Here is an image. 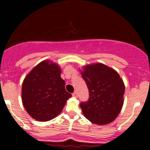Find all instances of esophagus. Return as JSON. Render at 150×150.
<instances>
[{
  "mask_svg": "<svg viewBox=\"0 0 150 150\" xmlns=\"http://www.w3.org/2000/svg\"><path fill=\"white\" fill-rule=\"evenodd\" d=\"M72 95H73V97H77V93L76 92H73V94H72Z\"/></svg>",
  "mask_w": 150,
  "mask_h": 150,
  "instance_id": "obj_1",
  "label": "esophagus"
}]
</instances>
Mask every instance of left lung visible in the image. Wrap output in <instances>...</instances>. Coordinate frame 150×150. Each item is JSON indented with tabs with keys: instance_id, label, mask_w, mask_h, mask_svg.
I'll list each match as a JSON object with an SVG mask.
<instances>
[{
	"instance_id": "obj_1",
	"label": "left lung",
	"mask_w": 150,
	"mask_h": 150,
	"mask_svg": "<svg viewBox=\"0 0 150 150\" xmlns=\"http://www.w3.org/2000/svg\"><path fill=\"white\" fill-rule=\"evenodd\" d=\"M81 74L89 94L88 100L80 104L84 116L95 124L110 123L123 106V80L116 70L101 63L87 65Z\"/></svg>"
}]
</instances>
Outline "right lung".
Segmentation results:
<instances>
[{
    "label": "right lung",
    "mask_w": 150,
    "mask_h": 150,
    "mask_svg": "<svg viewBox=\"0 0 150 150\" xmlns=\"http://www.w3.org/2000/svg\"><path fill=\"white\" fill-rule=\"evenodd\" d=\"M61 73L57 64L44 61L34 67L24 80L22 104L34 119L48 121L56 118L72 97L65 90Z\"/></svg>",
    "instance_id": "add662e5"
}]
</instances>
